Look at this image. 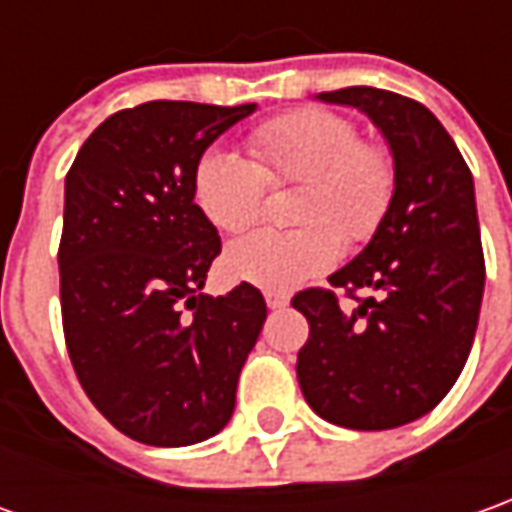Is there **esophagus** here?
I'll use <instances>...</instances> for the list:
<instances>
[{"instance_id":"34e87169","label":"esophagus","mask_w":512,"mask_h":512,"mask_svg":"<svg viewBox=\"0 0 512 512\" xmlns=\"http://www.w3.org/2000/svg\"><path fill=\"white\" fill-rule=\"evenodd\" d=\"M266 305H269L271 311H280V308L288 305V297L280 294V291H266Z\"/></svg>"}]
</instances>
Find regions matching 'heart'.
<instances>
[{
  "label": "heart",
  "instance_id": "heart-1",
  "mask_svg": "<svg viewBox=\"0 0 512 512\" xmlns=\"http://www.w3.org/2000/svg\"><path fill=\"white\" fill-rule=\"evenodd\" d=\"M251 159L224 148L201 154L193 193L224 232H241L263 215L269 184H305L294 232L257 229L227 249V271L263 291H294L336 263L344 241H364L381 224L395 187L387 151L358 142L353 120L333 111H291L249 137Z\"/></svg>",
  "mask_w": 512,
  "mask_h": 512
}]
</instances>
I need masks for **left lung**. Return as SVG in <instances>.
<instances>
[{
  "label": "left lung",
  "mask_w": 512,
  "mask_h": 512,
  "mask_svg": "<svg viewBox=\"0 0 512 512\" xmlns=\"http://www.w3.org/2000/svg\"><path fill=\"white\" fill-rule=\"evenodd\" d=\"M370 117L387 139L395 187L370 243L333 271V288L378 291L339 308L308 288L291 305L311 336L297 356L308 406L358 431L398 429L431 412L460 378L476 336L485 257L474 176L440 120L417 100L373 86L316 95Z\"/></svg>",
  "instance_id": "8db88e82"
}]
</instances>
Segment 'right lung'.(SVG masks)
I'll use <instances>...</instances> for the list:
<instances>
[{
  "mask_svg": "<svg viewBox=\"0 0 512 512\" xmlns=\"http://www.w3.org/2000/svg\"><path fill=\"white\" fill-rule=\"evenodd\" d=\"M255 109L154 100L117 111L66 173V350L100 415L145 446H193L227 426L266 322L255 285L201 294L221 238L193 193L201 154Z\"/></svg>",
  "mask_w": 512,
  "mask_h": 512,
  "instance_id": "right-lung-1",
  "label": "right lung"
}]
</instances>
